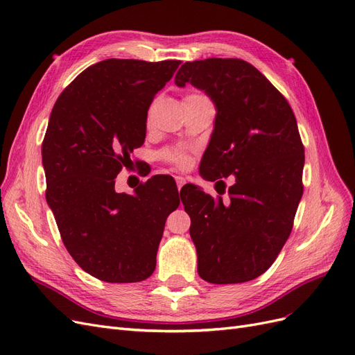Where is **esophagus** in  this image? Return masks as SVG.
<instances>
[{
    "instance_id": "obj_1",
    "label": "esophagus",
    "mask_w": 355,
    "mask_h": 355,
    "mask_svg": "<svg viewBox=\"0 0 355 355\" xmlns=\"http://www.w3.org/2000/svg\"><path fill=\"white\" fill-rule=\"evenodd\" d=\"M176 185H178V191H180L182 187L185 185V179L182 176H176Z\"/></svg>"
}]
</instances>
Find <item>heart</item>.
<instances>
[{"mask_svg": "<svg viewBox=\"0 0 355 355\" xmlns=\"http://www.w3.org/2000/svg\"><path fill=\"white\" fill-rule=\"evenodd\" d=\"M188 96H192V94H188ZM164 158L167 161H170L171 164H175L178 167H187L189 164V157L184 153L180 151V149H167V151L163 153Z\"/></svg>", "mask_w": 355, "mask_h": 355, "instance_id": "b5f03b06", "label": "heart"}]
</instances>
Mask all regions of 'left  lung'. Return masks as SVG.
I'll return each mask as SVG.
<instances>
[{
    "instance_id": "8db88e82",
    "label": "left lung",
    "mask_w": 355,
    "mask_h": 355,
    "mask_svg": "<svg viewBox=\"0 0 355 355\" xmlns=\"http://www.w3.org/2000/svg\"><path fill=\"white\" fill-rule=\"evenodd\" d=\"M175 83H191L216 106L201 176L218 180L219 194L222 178H235L225 201L197 187L180 191L198 274L213 284L250 282L282 252L302 198L305 155L295 114L265 75L241 59L187 62Z\"/></svg>"
}]
</instances>
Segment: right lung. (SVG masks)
I'll return each mask as SVG.
<instances>
[{"instance_id":"add662e5","label":"right lung","mask_w":355,"mask_h":355,"mask_svg":"<svg viewBox=\"0 0 355 355\" xmlns=\"http://www.w3.org/2000/svg\"><path fill=\"white\" fill-rule=\"evenodd\" d=\"M180 60L106 59L84 69L50 114L41 155L46 200L67 250L106 283H137L155 270L168 214L179 206L175 179L158 175L115 192V178L142 146L155 94Z\"/></svg>"}]
</instances>
